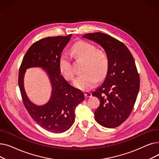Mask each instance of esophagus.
Instances as JSON below:
<instances>
[{"label":"esophagus","mask_w":159,"mask_h":159,"mask_svg":"<svg viewBox=\"0 0 159 159\" xmlns=\"http://www.w3.org/2000/svg\"><path fill=\"white\" fill-rule=\"evenodd\" d=\"M91 96H92V95H91V93L90 92H89V91H86V92H85V97L86 98L91 97Z\"/></svg>","instance_id":"esophagus-1"}]
</instances>
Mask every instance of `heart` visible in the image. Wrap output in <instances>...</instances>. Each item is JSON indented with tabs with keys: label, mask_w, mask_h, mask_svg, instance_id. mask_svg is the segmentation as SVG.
Segmentation results:
<instances>
[{
	"label": "heart",
	"mask_w": 159,
	"mask_h": 159,
	"mask_svg": "<svg viewBox=\"0 0 159 159\" xmlns=\"http://www.w3.org/2000/svg\"><path fill=\"white\" fill-rule=\"evenodd\" d=\"M71 53L79 59L84 61L82 74L74 82L78 88L88 90L93 88L97 79H103L109 68V58L103 50L88 42L80 41L75 44L71 48ZM59 70L63 76L68 80L74 79V72L71 68V60L68 55H62L59 60Z\"/></svg>",
	"instance_id": "1"
}]
</instances>
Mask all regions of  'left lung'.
Wrapping results in <instances>:
<instances>
[{"instance_id":"8db88e82","label":"left lung","mask_w":159,"mask_h":159,"mask_svg":"<svg viewBox=\"0 0 159 159\" xmlns=\"http://www.w3.org/2000/svg\"><path fill=\"white\" fill-rule=\"evenodd\" d=\"M82 37L101 45L110 61L104 82L92 93L100 101L95 119L104 127H118L131 114L139 91L140 77L134 58L125 44L109 35L96 32Z\"/></svg>"}]
</instances>
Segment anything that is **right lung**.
I'll use <instances>...</instances> for the list:
<instances>
[{"mask_svg":"<svg viewBox=\"0 0 159 159\" xmlns=\"http://www.w3.org/2000/svg\"><path fill=\"white\" fill-rule=\"evenodd\" d=\"M71 35L49 37L37 41L25 54L19 72V86L25 107L40 126L55 133H63L71 128L75 121V108L84 101L82 91L70 85L59 70L61 53ZM34 66L44 69L52 84V96L44 105L31 103L24 89L25 73Z\"/></svg>","mask_w":159,"mask_h":159,"instance_id":"right-lung-1","label":"right lung"}]
</instances>
